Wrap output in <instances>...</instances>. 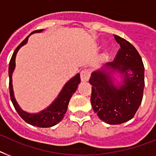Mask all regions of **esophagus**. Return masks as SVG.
I'll return each instance as SVG.
<instances>
[{"mask_svg": "<svg viewBox=\"0 0 156 156\" xmlns=\"http://www.w3.org/2000/svg\"><path fill=\"white\" fill-rule=\"evenodd\" d=\"M90 76V69H84L81 72V80L82 82H87Z\"/></svg>", "mask_w": 156, "mask_h": 156, "instance_id": "34e87169", "label": "esophagus"}]
</instances>
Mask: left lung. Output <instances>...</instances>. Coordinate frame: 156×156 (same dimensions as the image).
Wrapping results in <instances>:
<instances>
[{
	"label": "left lung",
	"instance_id": "8db88e82",
	"mask_svg": "<svg viewBox=\"0 0 156 156\" xmlns=\"http://www.w3.org/2000/svg\"><path fill=\"white\" fill-rule=\"evenodd\" d=\"M114 37L120 44L114 61L94 71L89 83L92 86L90 103L94 112L104 122L119 125L134 116L143 100L145 82L144 66L138 51L123 38ZM114 71L123 75V83L118 87L111 79Z\"/></svg>",
	"mask_w": 156,
	"mask_h": 156
}]
</instances>
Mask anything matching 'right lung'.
Masks as SVG:
<instances>
[{
  "instance_id": "right-lung-1",
  "label": "right lung",
  "mask_w": 156,
  "mask_h": 156,
  "mask_svg": "<svg viewBox=\"0 0 156 156\" xmlns=\"http://www.w3.org/2000/svg\"><path fill=\"white\" fill-rule=\"evenodd\" d=\"M43 30H34L33 33L41 32ZM31 34L28 35L20 44L18 45L15 51L13 52V56L11 57L9 65V94H10L11 101L13 103V107L16 109V111L18 112L19 116L27 122L30 124L31 126H37V127H43V128H48V127H52L55 126L57 123L64 118L65 114L67 111L68 104L69 102L70 98L72 97L73 94L76 91L78 88V84L80 83V74L78 73L73 78H72L70 80L66 83V84L64 86L62 90L58 95L57 98L54 100L52 104H50L47 108L43 110L40 112L35 114H30L28 112H26L20 108V107L18 106V103L15 100L14 95H13V85H12V74L15 68V57L17 55V52L19 50L21 47H23V45L26 44L27 42L28 38Z\"/></svg>"
}]
</instances>
